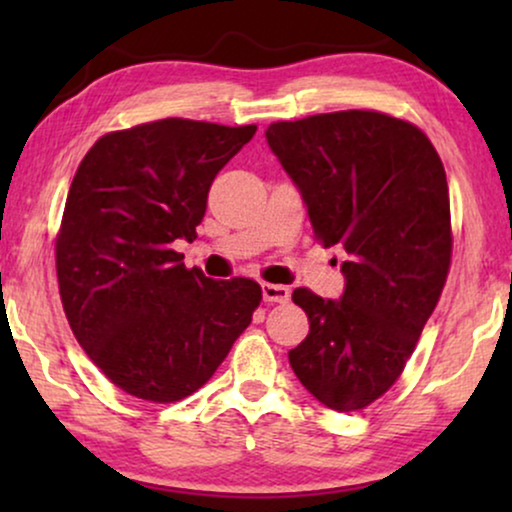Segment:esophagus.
I'll return each instance as SVG.
<instances>
[{"label": "esophagus", "instance_id": "esophagus-1", "mask_svg": "<svg viewBox=\"0 0 512 512\" xmlns=\"http://www.w3.org/2000/svg\"><path fill=\"white\" fill-rule=\"evenodd\" d=\"M261 289L265 303H286L291 298V291L282 284H263Z\"/></svg>", "mask_w": 512, "mask_h": 512}]
</instances>
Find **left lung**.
Wrapping results in <instances>:
<instances>
[{"mask_svg":"<svg viewBox=\"0 0 512 512\" xmlns=\"http://www.w3.org/2000/svg\"><path fill=\"white\" fill-rule=\"evenodd\" d=\"M265 137L317 240L347 254L340 300L293 291L310 333L289 363L326 408L361 410L403 373L443 293L452 258L445 167L417 125L380 111L279 121Z\"/></svg>","mask_w":512,"mask_h":512,"instance_id":"obj_1","label":"left lung"}]
</instances>
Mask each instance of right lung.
I'll return each instance as SVG.
<instances>
[{"label": "right lung", "mask_w": 512, "mask_h": 512, "mask_svg": "<svg viewBox=\"0 0 512 512\" xmlns=\"http://www.w3.org/2000/svg\"><path fill=\"white\" fill-rule=\"evenodd\" d=\"M256 125L163 118L97 139L69 186L55 240L74 338L125 394L174 403L226 359L261 303L254 279L188 270L209 186Z\"/></svg>", "instance_id": "add662e5"}]
</instances>
